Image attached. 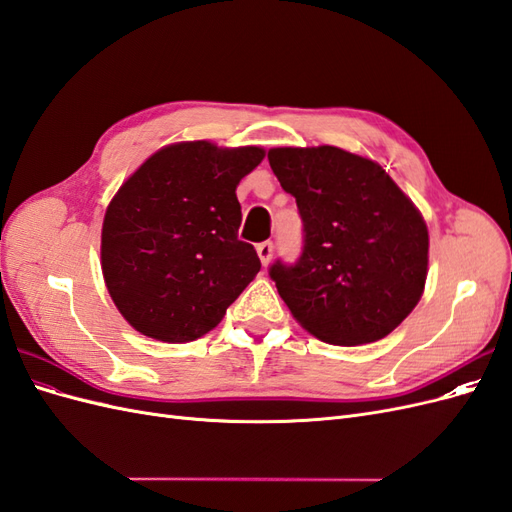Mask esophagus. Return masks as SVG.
<instances>
[{"mask_svg": "<svg viewBox=\"0 0 512 512\" xmlns=\"http://www.w3.org/2000/svg\"><path fill=\"white\" fill-rule=\"evenodd\" d=\"M273 250H275L273 241H262V243L256 245V252H258V256H260V262H262V265H265V267L269 265L271 258H273Z\"/></svg>", "mask_w": 512, "mask_h": 512, "instance_id": "esophagus-1", "label": "esophagus"}]
</instances>
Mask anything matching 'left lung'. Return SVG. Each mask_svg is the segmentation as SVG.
<instances>
[{
  "mask_svg": "<svg viewBox=\"0 0 512 512\" xmlns=\"http://www.w3.org/2000/svg\"><path fill=\"white\" fill-rule=\"evenodd\" d=\"M267 158L303 222L301 256L269 267L292 316L339 346L389 335L425 288L421 213L382 166L344 149L277 147Z\"/></svg>",
  "mask_w": 512,
  "mask_h": 512,
  "instance_id": "1",
  "label": "left lung"
}]
</instances>
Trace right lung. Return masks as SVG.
Returning a JSON list of instances; mask_svg holds the SVG:
<instances>
[{"instance_id": "obj_1", "label": "right lung", "mask_w": 512, "mask_h": 512, "mask_svg": "<svg viewBox=\"0 0 512 512\" xmlns=\"http://www.w3.org/2000/svg\"><path fill=\"white\" fill-rule=\"evenodd\" d=\"M260 147L207 141L160 149L121 185L104 215L102 273L121 316L162 342H192L218 324L260 271L239 239V181Z\"/></svg>"}]
</instances>
